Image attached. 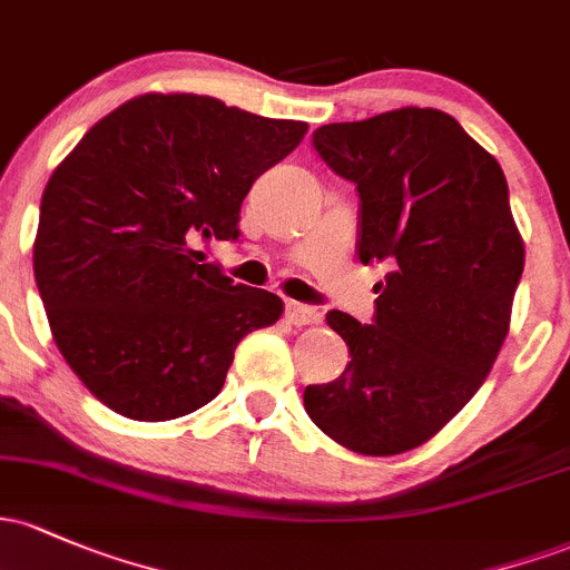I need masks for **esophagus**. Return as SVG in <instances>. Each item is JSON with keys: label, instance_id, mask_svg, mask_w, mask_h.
I'll list each match as a JSON object with an SVG mask.
<instances>
[{"label": "esophagus", "instance_id": "34e87169", "mask_svg": "<svg viewBox=\"0 0 570 570\" xmlns=\"http://www.w3.org/2000/svg\"><path fill=\"white\" fill-rule=\"evenodd\" d=\"M318 318L322 316H318V311L311 308V305L295 303V299L286 303V322L295 324V327H308V324H316Z\"/></svg>", "mask_w": 570, "mask_h": 570}]
</instances>
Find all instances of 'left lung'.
I'll use <instances>...</instances> for the list:
<instances>
[{"label":"left lung","instance_id":"1","mask_svg":"<svg viewBox=\"0 0 570 570\" xmlns=\"http://www.w3.org/2000/svg\"><path fill=\"white\" fill-rule=\"evenodd\" d=\"M360 191V262H390L376 316L330 311L352 362L305 386L322 433L390 458L430 441L484 384L509 335L524 243L495 156L449 112L400 108L314 132Z\"/></svg>","mask_w":570,"mask_h":570}]
</instances>
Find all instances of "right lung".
Here are the masks:
<instances>
[{
  "label": "right lung",
  "mask_w": 570,
  "mask_h": 570,
  "mask_svg": "<svg viewBox=\"0 0 570 570\" xmlns=\"http://www.w3.org/2000/svg\"><path fill=\"white\" fill-rule=\"evenodd\" d=\"M308 124L199 94H142L97 121L40 203L35 278L56 346L99 403L137 422L191 414L222 392L237 343L284 314L194 243L235 240L262 173Z\"/></svg>",
  "instance_id": "add662e5"
}]
</instances>
